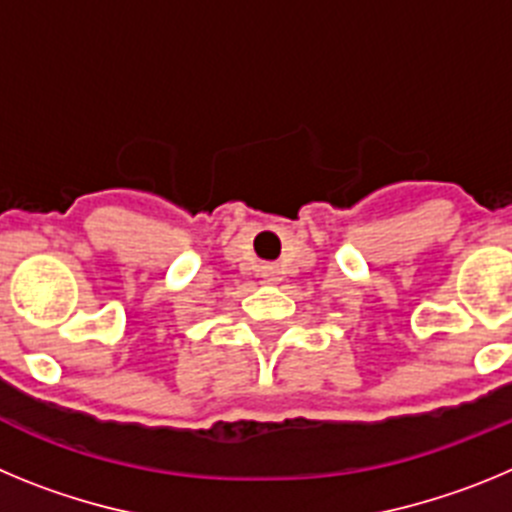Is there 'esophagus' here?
Returning <instances> with one entry per match:
<instances>
[{
	"instance_id": "34e87169",
	"label": "esophagus",
	"mask_w": 512,
	"mask_h": 512,
	"mask_svg": "<svg viewBox=\"0 0 512 512\" xmlns=\"http://www.w3.org/2000/svg\"><path fill=\"white\" fill-rule=\"evenodd\" d=\"M266 279H274V269H266Z\"/></svg>"
}]
</instances>
